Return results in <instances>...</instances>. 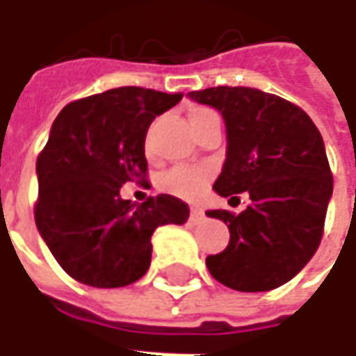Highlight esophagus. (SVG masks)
Listing matches in <instances>:
<instances>
[{
    "label": "esophagus",
    "instance_id": "obj_1",
    "mask_svg": "<svg viewBox=\"0 0 356 356\" xmlns=\"http://www.w3.org/2000/svg\"><path fill=\"white\" fill-rule=\"evenodd\" d=\"M204 217H206V213H204V209H200V208H193V209H191V219H193L194 223H200Z\"/></svg>",
    "mask_w": 356,
    "mask_h": 356
}]
</instances>
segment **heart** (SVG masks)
I'll use <instances>...</instances> for the list:
<instances>
[{
  "mask_svg": "<svg viewBox=\"0 0 356 356\" xmlns=\"http://www.w3.org/2000/svg\"><path fill=\"white\" fill-rule=\"evenodd\" d=\"M213 118H217V114L208 106H193L188 110V122L193 125V129L206 124L208 120H213ZM152 131H154V124L150 125L145 133V150L147 152L152 150ZM209 179H211L209 168H177L163 177L162 185L173 196L186 198V200H196L204 191V186L209 183Z\"/></svg>",
  "mask_w": 356,
  "mask_h": 356,
  "instance_id": "obj_1",
  "label": "heart"
}]
</instances>
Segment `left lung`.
<instances>
[{
    "label": "left lung",
    "instance_id": "left-lung-1",
    "mask_svg": "<svg viewBox=\"0 0 356 356\" xmlns=\"http://www.w3.org/2000/svg\"><path fill=\"white\" fill-rule=\"evenodd\" d=\"M188 97L219 110L227 127V160L213 191L250 194L238 216L206 211L231 231L229 246L206 257L208 270L232 290H275L321 246L334 188L321 131L298 104L259 89L219 86Z\"/></svg>",
    "mask_w": 356,
    "mask_h": 356
}]
</instances>
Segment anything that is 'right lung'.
I'll return each instance as SVG.
<instances>
[{
    "label": "right lung",
    "instance_id": "add662e5",
    "mask_svg": "<svg viewBox=\"0 0 356 356\" xmlns=\"http://www.w3.org/2000/svg\"><path fill=\"white\" fill-rule=\"evenodd\" d=\"M183 93L118 88L66 104L38 156L35 227L66 275L95 288H120L150 267L152 232L183 225L188 206L170 194L135 206L125 183H145V133Z\"/></svg>",
    "mask_w": 356,
    "mask_h": 356
}]
</instances>
